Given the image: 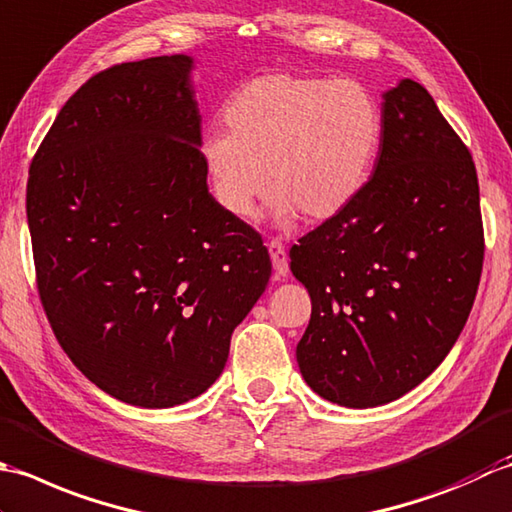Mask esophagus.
<instances>
[{
    "label": "esophagus",
    "mask_w": 512,
    "mask_h": 512,
    "mask_svg": "<svg viewBox=\"0 0 512 512\" xmlns=\"http://www.w3.org/2000/svg\"><path fill=\"white\" fill-rule=\"evenodd\" d=\"M269 256H271V265H274V271L278 278H285L289 274V258H287V249L285 245L274 238V241L267 243Z\"/></svg>",
    "instance_id": "esophagus-1"
}]
</instances>
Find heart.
<instances>
[{
	"label": "heart",
	"instance_id": "obj_1",
	"mask_svg": "<svg viewBox=\"0 0 512 512\" xmlns=\"http://www.w3.org/2000/svg\"><path fill=\"white\" fill-rule=\"evenodd\" d=\"M225 132L201 141L223 210L249 221L271 190L280 225L327 223L367 187L384 137L378 97L356 79L265 72L241 83L223 108ZM270 174L267 175L266 172Z\"/></svg>",
	"mask_w": 512,
	"mask_h": 512
}]
</instances>
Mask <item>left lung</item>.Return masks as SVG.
<instances>
[{"instance_id":"8db88e82","label":"left lung","mask_w":512,"mask_h":512,"mask_svg":"<svg viewBox=\"0 0 512 512\" xmlns=\"http://www.w3.org/2000/svg\"><path fill=\"white\" fill-rule=\"evenodd\" d=\"M382 114L364 192L289 252L311 296L300 373L347 409L398 400L440 367L484 260L475 163L433 97L402 79L382 95Z\"/></svg>"}]
</instances>
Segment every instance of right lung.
<instances>
[{"instance_id":"add662e5","label":"right lung","mask_w":512,"mask_h":512,"mask_svg":"<svg viewBox=\"0 0 512 512\" xmlns=\"http://www.w3.org/2000/svg\"><path fill=\"white\" fill-rule=\"evenodd\" d=\"M192 70L163 55L88 79L26 187L52 331L92 384L143 409L212 387L271 276L263 238L207 187Z\"/></svg>"}]
</instances>
